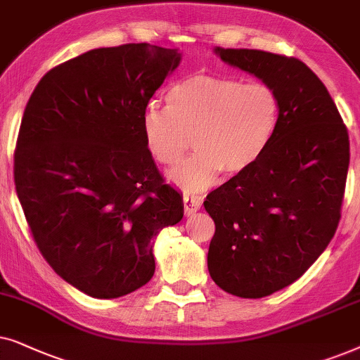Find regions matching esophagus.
Wrapping results in <instances>:
<instances>
[{"mask_svg":"<svg viewBox=\"0 0 360 360\" xmlns=\"http://www.w3.org/2000/svg\"><path fill=\"white\" fill-rule=\"evenodd\" d=\"M183 202H184V212L186 215H193L198 212V210L200 209V199L195 198V195H189L186 194L183 198Z\"/></svg>","mask_w":360,"mask_h":360,"instance_id":"esophagus-1","label":"esophagus"}]
</instances>
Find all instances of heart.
I'll list each match as a JSON object with an SVG mask.
<instances>
[{"instance_id": "heart-1", "label": "heart", "mask_w": 360, "mask_h": 360, "mask_svg": "<svg viewBox=\"0 0 360 360\" xmlns=\"http://www.w3.org/2000/svg\"><path fill=\"white\" fill-rule=\"evenodd\" d=\"M280 122V100L263 82L198 74L166 94V107L148 105L141 120L145 146L162 166H176L191 145L198 153L171 172L186 191H204L220 172L237 176L265 155Z\"/></svg>"}]
</instances>
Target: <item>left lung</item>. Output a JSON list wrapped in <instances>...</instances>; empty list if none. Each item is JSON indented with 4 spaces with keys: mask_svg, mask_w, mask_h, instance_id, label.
Returning <instances> with one entry per match:
<instances>
[{
    "mask_svg": "<svg viewBox=\"0 0 360 360\" xmlns=\"http://www.w3.org/2000/svg\"><path fill=\"white\" fill-rule=\"evenodd\" d=\"M220 59L275 90L280 122L260 160L212 191L207 268L215 285L263 298L293 283L328 247L341 220L349 135L318 75L296 57L224 49Z\"/></svg>",
    "mask_w": 360,
    "mask_h": 360,
    "instance_id": "obj_1",
    "label": "left lung"
}]
</instances>
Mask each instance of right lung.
Wrapping results in <instances>:
<instances>
[{
    "label": "right lung",
    "mask_w": 360,
    "mask_h": 360,
    "mask_svg": "<svg viewBox=\"0 0 360 360\" xmlns=\"http://www.w3.org/2000/svg\"><path fill=\"white\" fill-rule=\"evenodd\" d=\"M179 60L146 42L89 51L47 72L24 108L14 184L31 236L52 270L94 298L146 285L156 236L183 219L141 130Z\"/></svg>",
    "instance_id": "1"
}]
</instances>
